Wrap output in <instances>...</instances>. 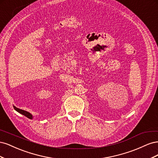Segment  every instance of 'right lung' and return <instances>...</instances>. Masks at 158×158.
Returning a JSON list of instances; mask_svg holds the SVG:
<instances>
[{"label": "right lung", "mask_w": 158, "mask_h": 158, "mask_svg": "<svg viewBox=\"0 0 158 158\" xmlns=\"http://www.w3.org/2000/svg\"><path fill=\"white\" fill-rule=\"evenodd\" d=\"M13 107H14V109H15L16 111H18V113H20L22 114L23 115H24V116H26V117L29 118H30V119H32V118H33L32 114H31V113H30L29 112L26 111H24V110H22V109H18V108L16 107L15 106H13Z\"/></svg>", "instance_id": "right-lung-1"}]
</instances>
